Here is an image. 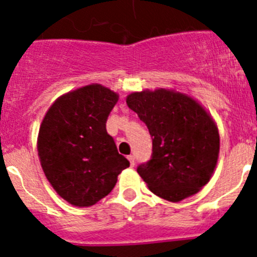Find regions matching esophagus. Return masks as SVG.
I'll use <instances>...</instances> for the list:
<instances>
[{"instance_id":"esophagus-1","label":"esophagus","mask_w":257,"mask_h":257,"mask_svg":"<svg viewBox=\"0 0 257 257\" xmlns=\"http://www.w3.org/2000/svg\"><path fill=\"white\" fill-rule=\"evenodd\" d=\"M127 158H128V161H130V165L134 167V166H135V157H134V156H128V157H127Z\"/></svg>"}]
</instances>
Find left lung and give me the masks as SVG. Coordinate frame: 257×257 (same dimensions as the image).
<instances>
[{"label":"left lung","instance_id":"left-lung-1","mask_svg":"<svg viewBox=\"0 0 257 257\" xmlns=\"http://www.w3.org/2000/svg\"><path fill=\"white\" fill-rule=\"evenodd\" d=\"M152 136V156L138 166L149 189L179 202L210 181L220 139L212 118L198 103L169 90L134 92L126 99Z\"/></svg>","mask_w":257,"mask_h":257}]
</instances>
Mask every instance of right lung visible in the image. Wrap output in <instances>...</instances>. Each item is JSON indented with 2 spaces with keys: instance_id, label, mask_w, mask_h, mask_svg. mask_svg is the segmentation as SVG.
Wrapping results in <instances>:
<instances>
[{
  "instance_id": "right-lung-1",
  "label": "right lung",
  "mask_w": 257,
  "mask_h": 257,
  "mask_svg": "<svg viewBox=\"0 0 257 257\" xmlns=\"http://www.w3.org/2000/svg\"><path fill=\"white\" fill-rule=\"evenodd\" d=\"M117 100L109 88L88 85L59 97L42 121L41 166L52 188L72 205H95L130 166L106 133V119Z\"/></svg>"
}]
</instances>
